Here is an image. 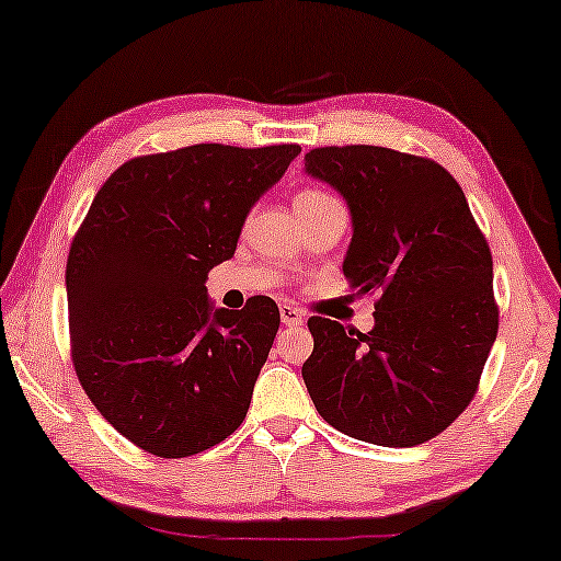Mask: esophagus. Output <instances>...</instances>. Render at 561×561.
<instances>
[{
	"instance_id": "esophagus-1",
	"label": "esophagus",
	"mask_w": 561,
	"mask_h": 561,
	"mask_svg": "<svg viewBox=\"0 0 561 561\" xmlns=\"http://www.w3.org/2000/svg\"><path fill=\"white\" fill-rule=\"evenodd\" d=\"M279 318H282V322L287 328H297V325H302V322H305L302 312H299L295 305H282L279 307Z\"/></svg>"
}]
</instances>
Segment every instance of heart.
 <instances>
[{
  "instance_id": "b5f03b06",
  "label": "heart",
  "mask_w": 561,
  "mask_h": 561,
  "mask_svg": "<svg viewBox=\"0 0 561 561\" xmlns=\"http://www.w3.org/2000/svg\"><path fill=\"white\" fill-rule=\"evenodd\" d=\"M330 198H333V195H328V193L314 191V187H310V191H302V193L297 195L295 205H302V203H320V201H330Z\"/></svg>"
}]
</instances>
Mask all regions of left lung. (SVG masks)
<instances>
[{
    "mask_svg": "<svg viewBox=\"0 0 561 561\" xmlns=\"http://www.w3.org/2000/svg\"><path fill=\"white\" fill-rule=\"evenodd\" d=\"M305 168L348 201L343 272L356 295H378L370 333L307 320L314 348L302 378L312 404L348 437L422 445L476 397L499 333L491 247L462 187L430 157L318 147Z\"/></svg>",
    "mask_w": 561,
    "mask_h": 561,
    "instance_id": "1",
    "label": "left lung"
}]
</instances>
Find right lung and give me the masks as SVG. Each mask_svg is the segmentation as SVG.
I'll list each match as a JSON object with an SVG mask.
<instances>
[{
    "label": "right lung",
    "mask_w": 561,
    "mask_h": 561,
    "mask_svg": "<svg viewBox=\"0 0 561 561\" xmlns=\"http://www.w3.org/2000/svg\"><path fill=\"white\" fill-rule=\"evenodd\" d=\"M299 145H193L124 162L68 251L70 358L93 407L131 445L191 457L233 435L279 310L256 295L213 312L205 277Z\"/></svg>",
    "instance_id": "add662e5"
}]
</instances>
